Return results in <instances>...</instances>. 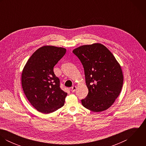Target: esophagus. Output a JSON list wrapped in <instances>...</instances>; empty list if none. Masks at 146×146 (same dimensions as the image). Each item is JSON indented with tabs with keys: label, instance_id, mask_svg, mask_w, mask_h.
Segmentation results:
<instances>
[{
	"label": "esophagus",
	"instance_id": "esophagus-1",
	"mask_svg": "<svg viewBox=\"0 0 146 146\" xmlns=\"http://www.w3.org/2000/svg\"><path fill=\"white\" fill-rule=\"evenodd\" d=\"M76 89V86H73L71 88V92H75V91Z\"/></svg>",
	"mask_w": 146,
	"mask_h": 146
}]
</instances>
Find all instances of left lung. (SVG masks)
Returning a JSON list of instances; mask_svg holds the SVG:
<instances>
[{"label":"left lung","instance_id":"8db88e82","mask_svg":"<svg viewBox=\"0 0 146 146\" xmlns=\"http://www.w3.org/2000/svg\"><path fill=\"white\" fill-rule=\"evenodd\" d=\"M83 66L88 94L82 100L86 108L100 112L107 110L119 96L123 84L121 67L103 44L84 45L73 50Z\"/></svg>","mask_w":146,"mask_h":146}]
</instances>
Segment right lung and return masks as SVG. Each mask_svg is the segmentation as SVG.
Returning <instances> with one entry per match:
<instances>
[{
  "label": "right lung",
  "mask_w": 146,
  "mask_h": 146,
  "mask_svg": "<svg viewBox=\"0 0 146 146\" xmlns=\"http://www.w3.org/2000/svg\"><path fill=\"white\" fill-rule=\"evenodd\" d=\"M66 52L62 47L42 46L32 54L23 67L21 75L23 90L39 112L52 113L64 105L67 93L60 88L53 67Z\"/></svg>",
  "instance_id": "obj_1"
}]
</instances>
